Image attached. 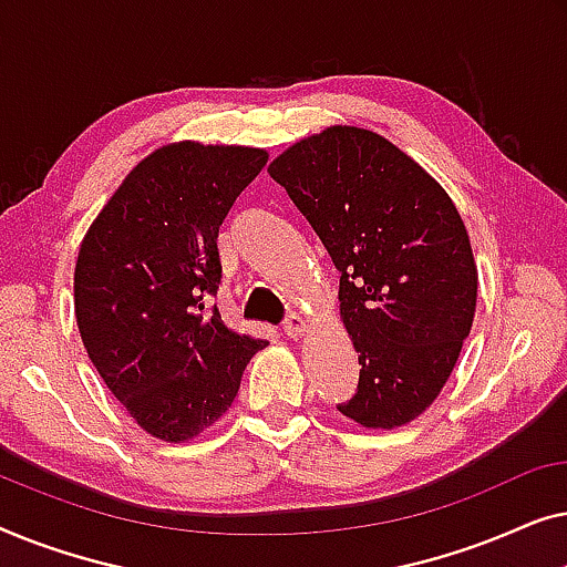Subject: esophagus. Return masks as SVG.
I'll return each instance as SVG.
<instances>
[{"mask_svg":"<svg viewBox=\"0 0 567 567\" xmlns=\"http://www.w3.org/2000/svg\"><path fill=\"white\" fill-rule=\"evenodd\" d=\"M309 330V322L301 315H289L284 322V332L289 338H301Z\"/></svg>","mask_w":567,"mask_h":567,"instance_id":"34e87169","label":"esophagus"}]
</instances>
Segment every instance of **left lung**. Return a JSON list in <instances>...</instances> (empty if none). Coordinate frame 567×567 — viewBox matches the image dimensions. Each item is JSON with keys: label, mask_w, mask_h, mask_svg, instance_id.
Returning <instances> with one entry per match:
<instances>
[{"label": "left lung", "mask_w": 567, "mask_h": 567, "mask_svg": "<svg viewBox=\"0 0 567 567\" xmlns=\"http://www.w3.org/2000/svg\"><path fill=\"white\" fill-rule=\"evenodd\" d=\"M340 270V320L363 429L415 421L444 390L477 305L470 235L449 193L374 131L330 126L268 165Z\"/></svg>", "instance_id": "1"}]
</instances>
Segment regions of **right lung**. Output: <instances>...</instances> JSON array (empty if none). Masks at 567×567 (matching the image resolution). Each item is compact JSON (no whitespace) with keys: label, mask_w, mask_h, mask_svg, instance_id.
<instances>
[{"label":"right lung","mask_w":567,"mask_h":567,"mask_svg":"<svg viewBox=\"0 0 567 567\" xmlns=\"http://www.w3.org/2000/svg\"><path fill=\"white\" fill-rule=\"evenodd\" d=\"M268 162L252 146L177 142L126 175L90 224L74 315L90 361L154 439L181 444L219 421L266 340L208 307L221 284L216 237Z\"/></svg>","instance_id":"right-lung-1"}]
</instances>
